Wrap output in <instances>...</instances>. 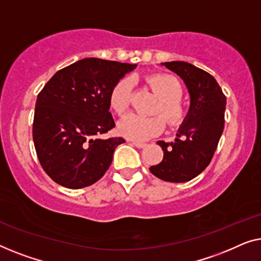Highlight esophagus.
Returning <instances> with one entry per match:
<instances>
[{
  "label": "esophagus",
  "instance_id": "34e87169",
  "mask_svg": "<svg viewBox=\"0 0 261 261\" xmlns=\"http://www.w3.org/2000/svg\"><path fill=\"white\" fill-rule=\"evenodd\" d=\"M130 143L132 145H135V146H137V148H144V146L146 145L145 143H143V142H136V141H130Z\"/></svg>",
  "mask_w": 261,
  "mask_h": 261
}]
</instances>
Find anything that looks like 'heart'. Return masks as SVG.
I'll return each mask as SVG.
<instances>
[{
    "mask_svg": "<svg viewBox=\"0 0 261 261\" xmlns=\"http://www.w3.org/2000/svg\"><path fill=\"white\" fill-rule=\"evenodd\" d=\"M145 83L151 87L160 99L155 113L161 116L143 117L139 115L126 116L119 122V131L127 138L144 141L163 131L166 122L169 126H177L187 116L186 105L181 100L182 86L174 76L155 73L145 76ZM132 84L129 78L117 82L110 93V106L117 115L123 116L130 108ZM164 116L166 120L164 121Z\"/></svg>",
    "mask_w": 261,
    "mask_h": 261,
    "instance_id": "obj_1",
    "label": "heart"
}]
</instances>
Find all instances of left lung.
Listing matches in <instances>:
<instances>
[{"label": "left lung", "mask_w": 261, "mask_h": 261, "mask_svg": "<svg viewBox=\"0 0 261 261\" xmlns=\"http://www.w3.org/2000/svg\"><path fill=\"white\" fill-rule=\"evenodd\" d=\"M188 87L192 104L174 143L157 142L162 162L150 167L167 182H188L209 166L225 126L226 95L214 76L186 61L164 62Z\"/></svg>", "instance_id": "obj_1"}]
</instances>
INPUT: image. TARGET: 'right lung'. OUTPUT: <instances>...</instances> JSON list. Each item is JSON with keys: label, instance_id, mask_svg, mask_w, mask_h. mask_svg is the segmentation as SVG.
Segmentation results:
<instances>
[{"label": "right lung", "instance_id": "1", "mask_svg": "<svg viewBox=\"0 0 261 261\" xmlns=\"http://www.w3.org/2000/svg\"><path fill=\"white\" fill-rule=\"evenodd\" d=\"M136 65L86 58L60 69L38 94L33 141L39 162L58 185L89 187L111 166L122 137L101 139L115 127L112 87Z\"/></svg>", "mask_w": 261, "mask_h": 261}]
</instances>
